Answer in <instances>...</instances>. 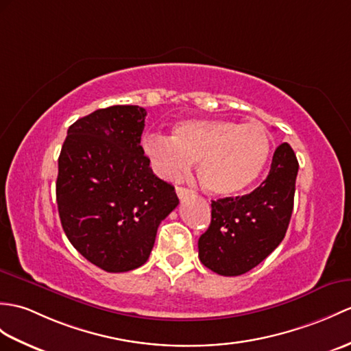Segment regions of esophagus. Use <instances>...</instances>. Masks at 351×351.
<instances>
[{
    "label": "esophagus",
    "mask_w": 351,
    "mask_h": 351,
    "mask_svg": "<svg viewBox=\"0 0 351 351\" xmlns=\"http://www.w3.org/2000/svg\"><path fill=\"white\" fill-rule=\"evenodd\" d=\"M175 191H176V194H178V197H179V199H184V197H186V195L193 193L191 190L185 189V186H176Z\"/></svg>",
    "instance_id": "esophagus-1"
}]
</instances>
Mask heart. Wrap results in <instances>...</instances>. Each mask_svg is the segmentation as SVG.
Listing matches in <instances>:
<instances>
[{"instance_id":"heart-1","label":"heart","mask_w":351,"mask_h":351,"mask_svg":"<svg viewBox=\"0 0 351 351\" xmlns=\"http://www.w3.org/2000/svg\"><path fill=\"white\" fill-rule=\"evenodd\" d=\"M143 149L161 178L173 181L197 160L199 179L209 193L234 195L262 175L272 137L260 122L195 118L178 122L172 137L148 136Z\"/></svg>"}]
</instances>
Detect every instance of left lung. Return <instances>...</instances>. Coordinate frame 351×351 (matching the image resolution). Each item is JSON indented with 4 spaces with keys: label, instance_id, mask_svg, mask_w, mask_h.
<instances>
[{
    "label": "left lung",
    "instance_id": "1",
    "mask_svg": "<svg viewBox=\"0 0 351 351\" xmlns=\"http://www.w3.org/2000/svg\"><path fill=\"white\" fill-rule=\"evenodd\" d=\"M299 162L289 143L275 149L269 175L254 191L213 200L210 224L199 238V258L210 271L238 276L280 245L293 213Z\"/></svg>",
    "mask_w": 351,
    "mask_h": 351
}]
</instances>
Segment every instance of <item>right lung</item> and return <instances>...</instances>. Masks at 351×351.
<instances>
[{
	"instance_id": "1",
	"label": "right lung",
	"mask_w": 351,
	"mask_h": 351,
	"mask_svg": "<svg viewBox=\"0 0 351 351\" xmlns=\"http://www.w3.org/2000/svg\"><path fill=\"white\" fill-rule=\"evenodd\" d=\"M146 110L110 106L69 127L58 158L62 229L88 262L128 272L148 260L160 223L178 206L141 146Z\"/></svg>"
}]
</instances>
